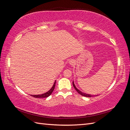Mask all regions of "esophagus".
<instances>
[{"instance_id": "esophagus-1", "label": "esophagus", "mask_w": 130, "mask_h": 130, "mask_svg": "<svg viewBox=\"0 0 130 130\" xmlns=\"http://www.w3.org/2000/svg\"><path fill=\"white\" fill-rule=\"evenodd\" d=\"M69 64H70V65H73L74 63H75V61L73 60H70L69 61Z\"/></svg>"}]
</instances>
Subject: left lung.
I'll use <instances>...</instances> for the list:
<instances>
[{"label": "left lung", "mask_w": 130, "mask_h": 130, "mask_svg": "<svg viewBox=\"0 0 130 130\" xmlns=\"http://www.w3.org/2000/svg\"><path fill=\"white\" fill-rule=\"evenodd\" d=\"M73 86H74V88L75 89V90H76V91L77 92V93H79V94H80V95H82V96H84L88 97V98L93 96V95H90V94H86V93H82V92H81L80 91V90H78V89L75 87V86L74 83V81L73 82Z\"/></svg>", "instance_id": "left-lung-1"}]
</instances>
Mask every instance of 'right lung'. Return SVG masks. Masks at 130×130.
<instances>
[{
	"instance_id": "add662e5",
	"label": "right lung",
	"mask_w": 130,
	"mask_h": 130,
	"mask_svg": "<svg viewBox=\"0 0 130 130\" xmlns=\"http://www.w3.org/2000/svg\"><path fill=\"white\" fill-rule=\"evenodd\" d=\"M55 84H56V81H55V83L52 87V88H51L48 92H47L44 94H40V95H31V96H32L34 98H43L48 97L53 93V90H54V88H55Z\"/></svg>"
}]
</instances>
